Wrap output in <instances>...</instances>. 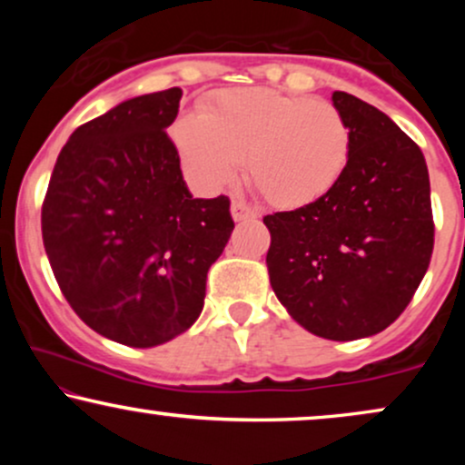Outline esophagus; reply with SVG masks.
<instances>
[{
  "mask_svg": "<svg viewBox=\"0 0 465 465\" xmlns=\"http://www.w3.org/2000/svg\"><path fill=\"white\" fill-rule=\"evenodd\" d=\"M232 216H233V221H247V218L258 216V212H255L251 205H247L244 201L236 199V201H232Z\"/></svg>",
  "mask_w": 465,
  "mask_h": 465,
  "instance_id": "34e87169",
  "label": "esophagus"
}]
</instances>
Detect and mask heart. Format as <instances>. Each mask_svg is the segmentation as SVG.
<instances>
[{
    "label": "heart",
    "mask_w": 465,
    "mask_h": 465,
    "mask_svg": "<svg viewBox=\"0 0 465 465\" xmlns=\"http://www.w3.org/2000/svg\"><path fill=\"white\" fill-rule=\"evenodd\" d=\"M173 140L201 188L221 190L242 163L251 188L282 210L328 194L351 157V129L332 103L266 87L221 92L179 115Z\"/></svg>",
    "instance_id": "obj_1"
}]
</instances>
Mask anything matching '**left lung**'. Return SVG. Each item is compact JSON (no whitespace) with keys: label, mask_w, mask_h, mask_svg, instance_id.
<instances>
[{"label":"left lung","mask_w":465,"mask_h":465,"mask_svg":"<svg viewBox=\"0 0 465 465\" xmlns=\"http://www.w3.org/2000/svg\"><path fill=\"white\" fill-rule=\"evenodd\" d=\"M332 104L351 129L343 177L319 201L264 216L277 300L330 341L378 334L409 306L433 253L424 154L391 117L345 92Z\"/></svg>","instance_id":"obj_1"}]
</instances>
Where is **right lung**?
I'll return each instance as SVG.
<instances>
[{
  "instance_id": "1",
  "label": "right lung",
  "mask_w": 465,
  "mask_h": 465,
  "mask_svg": "<svg viewBox=\"0 0 465 465\" xmlns=\"http://www.w3.org/2000/svg\"><path fill=\"white\" fill-rule=\"evenodd\" d=\"M181 89L137 95L69 135L41 212L47 260L89 328L154 348L199 319L233 221L227 196L194 199L168 129Z\"/></svg>"
}]
</instances>
